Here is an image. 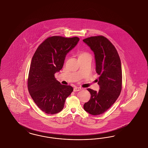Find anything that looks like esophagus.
<instances>
[{"instance_id":"34e87169","label":"esophagus","mask_w":148,"mask_h":148,"mask_svg":"<svg viewBox=\"0 0 148 148\" xmlns=\"http://www.w3.org/2000/svg\"><path fill=\"white\" fill-rule=\"evenodd\" d=\"M82 90V88L80 87H75L74 88V92H76V91H79L80 90Z\"/></svg>"}]
</instances>
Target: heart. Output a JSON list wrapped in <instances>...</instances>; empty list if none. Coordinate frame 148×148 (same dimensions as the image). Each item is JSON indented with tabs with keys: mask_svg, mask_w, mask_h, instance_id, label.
Masks as SVG:
<instances>
[{
	"mask_svg": "<svg viewBox=\"0 0 148 148\" xmlns=\"http://www.w3.org/2000/svg\"><path fill=\"white\" fill-rule=\"evenodd\" d=\"M86 55H88V54H87V53H85V52H82V53H81L80 54H79V57H82V56H86Z\"/></svg>",
	"mask_w": 148,
	"mask_h": 148,
	"instance_id": "b5f03b06",
	"label": "heart"
}]
</instances>
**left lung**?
<instances>
[{"mask_svg": "<svg viewBox=\"0 0 148 148\" xmlns=\"http://www.w3.org/2000/svg\"><path fill=\"white\" fill-rule=\"evenodd\" d=\"M94 54L95 71L100 75L97 80L98 92L88 88L90 100L84 105L86 112L93 116L108 111L121 94L122 70L119 56L111 42L103 36H93L84 39Z\"/></svg>", "mask_w": 148, "mask_h": 148, "instance_id": "8db88e82", "label": "left lung"}]
</instances>
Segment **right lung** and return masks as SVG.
<instances>
[{
	"mask_svg": "<svg viewBox=\"0 0 148 148\" xmlns=\"http://www.w3.org/2000/svg\"><path fill=\"white\" fill-rule=\"evenodd\" d=\"M79 40L77 37H50L39 45L32 58L28 90L37 106L47 114L61 111L73 90L72 86L61 84L54 75L62 68L67 54Z\"/></svg>",
	"mask_w": 148,
	"mask_h": 148,
	"instance_id": "1",
	"label": "right lung"
}]
</instances>
